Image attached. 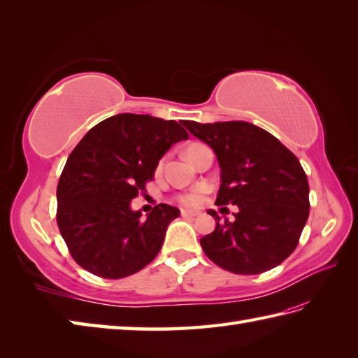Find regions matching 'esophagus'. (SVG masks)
Instances as JSON below:
<instances>
[{
  "mask_svg": "<svg viewBox=\"0 0 358 358\" xmlns=\"http://www.w3.org/2000/svg\"><path fill=\"white\" fill-rule=\"evenodd\" d=\"M199 214H196V212H194V210H186V209H181V217H185V218H194V217H196Z\"/></svg>",
  "mask_w": 358,
  "mask_h": 358,
  "instance_id": "34e87169",
  "label": "esophagus"
}]
</instances>
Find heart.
Listing matches in <instances>:
<instances>
[{
	"instance_id": "1",
	"label": "heart",
	"mask_w": 358,
	"mask_h": 358,
	"mask_svg": "<svg viewBox=\"0 0 358 358\" xmlns=\"http://www.w3.org/2000/svg\"><path fill=\"white\" fill-rule=\"evenodd\" d=\"M195 146H199V144H192V146H189V149H192ZM187 149V150H189ZM204 200V191L201 187H196V189H191V191L187 192H183L177 195V201L180 204H183V206H187V208H195L199 206V204H201Z\"/></svg>"
}]
</instances>
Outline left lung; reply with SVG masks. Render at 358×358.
I'll list each match as a JSON object with an SVG mask.
<instances>
[{
  "instance_id": "left-lung-1",
  "label": "left lung",
  "mask_w": 358,
  "mask_h": 358,
  "mask_svg": "<svg viewBox=\"0 0 358 358\" xmlns=\"http://www.w3.org/2000/svg\"><path fill=\"white\" fill-rule=\"evenodd\" d=\"M183 124L215 152L222 169L217 206H238L234 222H220L217 212L209 210L217 227L200 240L204 254L241 275L283 263L299 245L310 208L308 177L299 158L275 136L246 121Z\"/></svg>"
}]
</instances>
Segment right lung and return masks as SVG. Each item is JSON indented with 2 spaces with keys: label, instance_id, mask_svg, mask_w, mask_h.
I'll return each mask as SVG.
<instances>
[{
  "label": "right lung",
  "instance_id": "right-lung-1",
  "mask_svg": "<svg viewBox=\"0 0 358 358\" xmlns=\"http://www.w3.org/2000/svg\"><path fill=\"white\" fill-rule=\"evenodd\" d=\"M189 138L173 120L118 113L85 135L66 162L57 187V223L72 258L96 277L118 280L158 255L180 210L154 206L146 220L131 201L146 192L173 143Z\"/></svg>",
  "mask_w": 358,
  "mask_h": 358
}]
</instances>
